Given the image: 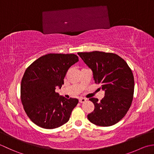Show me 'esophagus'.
Masks as SVG:
<instances>
[{"label":"esophagus","instance_id":"1","mask_svg":"<svg viewBox=\"0 0 154 154\" xmlns=\"http://www.w3.org/2000/svg\"><path fill=\"white\" fill-rule=\"evenodd\" d=\"M86 98H79V102L80 103H84L86 101Z\"/></svg>","mask_w":154,"mask_h":154}]
</instances>
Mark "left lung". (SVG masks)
<instances>
[{
    "label": "left lung",
    "mask_w": 154,
    "mask_h": 154,
    "mask_svg": "<svg viewBox=\"0 0 154 154\" xmlns=\"http://www.w3.org/2000/svg\"><path fill=\"white\" fill-rule=\"evenodd\" d=\"M78 54L92 69L95 83L105 91L100 101L95 98L89 99L94 104V109L88 114V119L99 126L118 123L127 114L133 100L134 78L131 68L114 53L93 51Z\"/></svg>",
    "instance_id": "obj_1"
}]
</instances>
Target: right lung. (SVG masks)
Segmentation results:
<instances>
[{
	"label": "right lung",
	"mask_w": 154,
	"mask_h": 154,
	"mask_svg": "<svg viewBox=\"0 0 154 154\" xmlns=\"http://www.w3.org/2000/svg\"><path fill=\"white\" fill-rule=\"evenodd\" d=\"M78 61L74 54H48L32 62L22 78L20 99L33 123L45 129L66 124L78 100L66 99L55 92L64 84L68 70Z\"/></svg>",
	"instance_id": "right-lung-1"
}]
</instances>
